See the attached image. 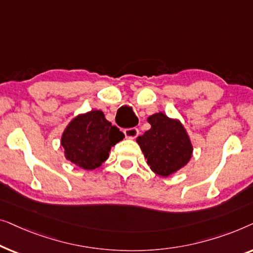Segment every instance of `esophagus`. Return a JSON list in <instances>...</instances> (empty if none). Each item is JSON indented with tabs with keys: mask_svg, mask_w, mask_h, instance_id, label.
<instances>
[{
	"mask_svg": "<svg viewBox=\"0 0 253 253\" xmlns=\"http://www.w3.org/2000/svg\"><path fill=\"white\" fill-rule=\"evenodd\" d=\"M124 134L127 138H135L138 135V129L136 127L126 128V129H124Z\"/></svg>",
	"mask_w": 253,
	"mask_h": 253,
	"instance_id": "1",
	"label": "esophagus"
}]
</instances>
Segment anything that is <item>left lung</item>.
<instances>
[{
  "mask_svg": "<svg viewBox=\"0 0 253 253\" xmlns=\"http://www.w3.org/2000/svg\"><path fill=\"white\" fill-rule=\"evenodd\" d=\"M151 128L137 137V143L156 174L169 176L187 165L193 154V145L182 124L164 113L148 118Z\"/></svg>",
  "mask_w": 253,
  "mask_h": 253,
  "instance_id": "obj_1",
  "label": "left lung"
}]
</instances>
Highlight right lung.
Masks as SVG:
<instances>
[{"label":"right lung","instance_id":"add662e5","mask_svg":"<svg viewBox=\"0 0 253 253\" xmlns=\"http://www.w3.org/2000/svg\"><path fill=\"white\" fill-rule=\"evenodd\" d=\"M125 137L123 131L105 119L104 113L92 110L78 116L62 135L65 157L84 169H95L109 157L113 145Z\"/></svg>","mask_w":253,"mask_h":253}]
</instances>
